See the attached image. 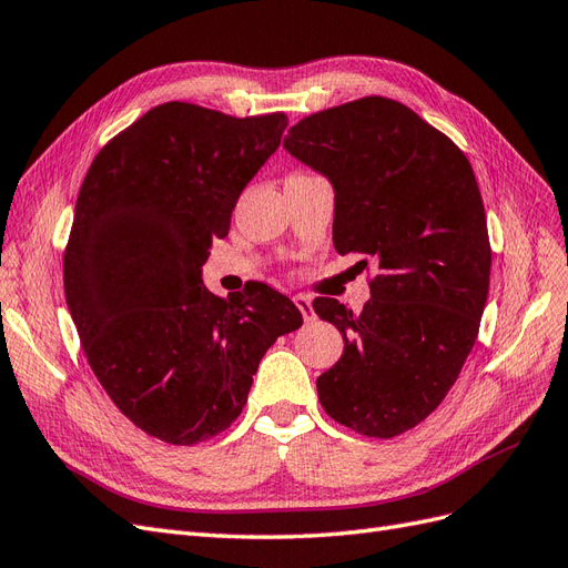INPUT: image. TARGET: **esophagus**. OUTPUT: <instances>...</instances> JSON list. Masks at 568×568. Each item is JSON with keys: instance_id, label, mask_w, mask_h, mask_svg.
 <instances>
[{"instance_id": "34e87169", "label": "esophagus", "mask_w": 568, "mask_h": 568, "mask_svg": "<svg viewBox=\"0 0 568 568\" xmlns=\"http://www.w3.org/2000/svg\"><path fill=\"white\" fill-rule=\"evenodd\" d=\"M294 303H296V307L301 311V315H303V320H305V322H313V320H315V311H313V301H311V296H303V294H298V296H294Z\"/></svg>"}]
</instances>
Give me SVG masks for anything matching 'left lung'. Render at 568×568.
I'll list each match as a JSON object with an SVG mask.
<instances>
[{
	"label": "left lung",
	"mask_w": 568,
	"mask_h": 568,
	"mask_svg": "<svg viewBox=\"0 0 568 568\" xmlns=\"http://www.w3.org/2000/svg\"><path fill=\"white\" fill-rule=\"evenodd\" d=\"M284 149L332 182L336 251L376 267L363 313L313 303L346 341L317 376L320 403L363 436L405 434L457 382L486 307L490 242L474 170L450 136L386 97L303 118Z\"/></svg>",
	"instance_id": "8db88e82"
}]
</instances>
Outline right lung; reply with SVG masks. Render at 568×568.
Returning <instances> with one entry per match:
<instances>
[{
	"label": "right lung",
	"mask_w": 568,
	"mask_h": 568,
	"mask_svg": "<svg viewBox=\"0 0 568 568\" xmlns=\"http://www.w3.org/2000/svg\"><path fill=\"white\" fill-rule=\"evenodd\" d=\"M286 125L284 113L168 101L115 134L80 186L63 253L68 311L99 384L153 438L194 445L225 432L267 348L303 324L267 284L225 301L201 280Z\"/></svg>",
	"instance_id": "1"
}]
</instances>
